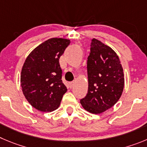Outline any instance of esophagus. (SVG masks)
Segmentation results:
<instances>
[{"label":"esophagus","instance_id":"esophagus-1","mask_svg":"<svg viewBox=\"0 0 147 147\" xmlns=\"http://www.w3.org/2000/svg\"><path fill=\"white\" fill-rule=\"evenodd\" d=\"M74 86V82H70V83H69V87L70 88H72V87H73Z\"/></svg>","mask_w":147,"mask_h":147}]
</instances>
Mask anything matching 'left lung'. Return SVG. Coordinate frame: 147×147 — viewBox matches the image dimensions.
Wrapping results in <instances>:
<instances>
[{"label":"left lung","mask_w":147,"mask_h":147,"mask_svg":"<svg viewBox=\"0 0 147 147\" xmlns=\"http://www.w3.org/2000/svg\"><path fill=\"white\" fill-rule=\"evenodd\" d=\"M88 90L80 104L88 112L100 114L113 107L124 88V75L118 56L98 40H91L87 61Z\"/></svg>","instance_id":"8db88e82"}]
</instances>
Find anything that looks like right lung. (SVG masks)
<instances>
[{
  "label": "right lung",
  "mask_w": 147,
  "mask_h": 147,
  "mask_svg": "<svg viewBox=\"0 0 147 147\" xmlns=\"http://www.w3.org/2000/svg\"><path fill=\"white\" fill-rule=\"evenodd\" d=\"M70 40L51 38L29 54L21 72V86L26 99L41 112H52L59 107L67 87L62 83L60 57Z\"/></svg>",
  "instance_id": "1"
}]
</instances>
